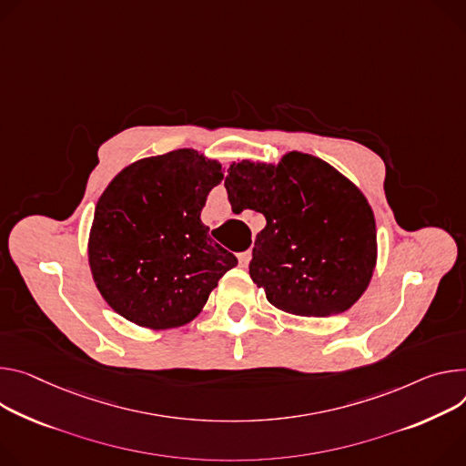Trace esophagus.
I'll list each match as a JSON object with an SVG mask.
<instances>
[{
	"instance_id": "esophagus-1",
	"label": "esophagus",
	"mask_w": 466,
	"mask_h": 466,
	"mask_svg": "<svg viewBox=\"0 0 466 466\" xmlns=\"http://www.w3.org/2000/svg\"><path fill=\"white\" fill-rule=\"evenodd\" d=\"M250 258H252V252H250V250L239 252V255H238V260H239V266H241V268H247L248 262H250Z\"/></svg>"
}]
</instances>
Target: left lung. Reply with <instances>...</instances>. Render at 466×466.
I'll list each match as a JSON object with an SVG mask.
<instances>
[{
  "mask_svg": "<svg viewBox=\"0 0 466 466\" xmlns=\"http://www.w3.org/2000/svg\"><path fill=\"white\" fill-rule=\"evenodd\" d=\"M225 187L234 214L266 218L248 275L271 305L325 318L359 301L373 275L377 234L357 186L319 157L289 152L277 167L232 163Z\"/></svg>",
  "mask_w": 466,
  "mask_h": 466,
  "instance_id": "1",
  "label": "left lung"
}]
</instances>
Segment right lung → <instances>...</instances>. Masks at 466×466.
Here are the masks:
<instances>
[{"mask_svg": "<svg viewBox=\"0 0 466 466\" xmlns=\"http://www.w3.org/2000/svg\"><path fill=\"white\" fill-rule=\"evenodd\" d=\"M221 165L195 150L145 157L102 193L89 236V264L107 305L141 327L191 321L238 258L200 221Z\"/></svg>", "mask_w": 466, "mask_h": 466, "instance_id": "1", "label": "right lung"}]
</instances>
